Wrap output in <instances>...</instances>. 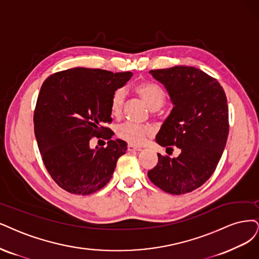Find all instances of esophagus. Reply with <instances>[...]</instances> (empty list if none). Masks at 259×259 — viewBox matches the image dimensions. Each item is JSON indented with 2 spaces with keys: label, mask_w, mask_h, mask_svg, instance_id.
I'll list each match as a JSON object with an SVG mask.
<instances>
[{
  "label": "esophagus",
  "mask_w": 259,
  "mask_h": 259,
  "mask_svg": "<svg viewBox=\"0 0 259 259\" xmlns=\"http://www.w3.org/2000/svg\"><path fill=\"white\" fill-rule=\"evenodd\" d=\"M127 150L128 151H130V152H132V151H141L142 149L141 148H139V147H136V146H133V145H128V147H127Z\"/></svg>",
  "instance_id": "obj_1"
}]
</instances>
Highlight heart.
Returning a JSON list of instances; mask_svg holds the SVG:
<instances>
[{
	"label": "heart",
	"mask_w": 259,
	"mask_h": 259,
	"mask_svg": "<svg viewBox=\"0 0 259 259\" xmlns=\"http://www.w3.org/2000/svg\"><path fill=\"white\" fill-rule=\"evenodd\" d=\"M136 92L151 110H159L166 100V94L159 85L150 82H143L136 86ZM126 93L122 89H118L112 96L111 113L115 116L121 114ZM152 135V128L144 124L133 122H123L116 128V136L120 140L129 143L130 145H142L147 138Z\"/></svg>",
	"instance_id": "heart-1"
}]
</instances>
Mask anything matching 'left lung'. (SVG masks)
<instances>
[{"label": "left lung", "mask_w": 259, "mask_h": 259, "mask_svg": "<svg viewBox=\"0 0 259 259\" xmlns=\"http://www.w3.org/2000/svg\"><path fill=\"white\" fill-rule=\"evenodd\" d=\"M149 73L163 84L173 103L156 142L162 147L177 146L181 152L177 158L158 154L148 178L169 194L192 192L213 174L225 148L226 95L215 79L195 67L175 66Z\"/></svg>", "instance_id": "obj_1"}]
</instances>
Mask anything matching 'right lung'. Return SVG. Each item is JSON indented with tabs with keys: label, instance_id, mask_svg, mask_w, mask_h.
I'll list each match as a JSON object with an SVG mask.
<instances>
[{
	"label": "right lung",
	"instance_id": "1",
	"mask_svg": "<svg viewBox=\"0 0 259 259\" xmlns=\"http://www.w3.org/2000/svg\"><path fill=\"white\" fill-rule=\"evenodd\" d=\"M132 72L72 68L53 73L41 85L34 130L47 170L67 192L89 195L107 185L127 143L111 140V99ZM93 137L109 139L107 147L91 149Z\"/></svg>",
	"mask_w": 259,
	"mask_h": 259
}]
</instances>
